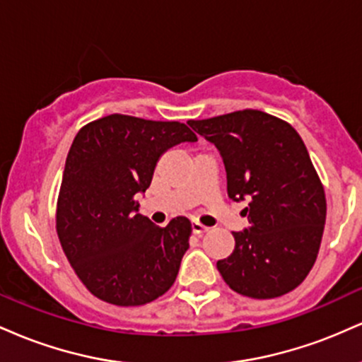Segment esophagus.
Masks as SVG:
<instances>
[{
  "label": "esophagus",
  "mask_w": 362,
  "mask_h": 362,
  "mask_svg": "<svg viewBox=\"0 0 362 362\" xmlns=\"http://www.w3.org/2000/svg\"><path fill=\"white\" fill-rule=\"evenodd\" d=\"M207 230H209V228L204 226V224H201V223H197V221L192 223V233H194V235L201 236V235H204Z\"/></svg>",
  "instance_id": "obj_1"
}]
</instances>
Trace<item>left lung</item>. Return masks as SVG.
I'll list each match as a JSON object with an SVG mask.
<instances>
[{
    "instance_id": "8db88e82",
    "label": "left lung",
    "mask_w": 362,
    "mask_h": 362,
    "mask_svg": "<svg viewBox=\"0 0 362 362\" xmlns=\"http://www.w3.org/2000/svg\"><path fill=\"white\" fill-rule=\"evenodd\" d=\"M189 126L221 153L230 199L248 201L250 226L233 233V253L216 264L224 282L255 300L298 288L317 260L327 216L325 190L301 136L253 109Z\"/></svg>"
}]
</instances>
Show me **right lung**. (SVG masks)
Returning a JSON list of instances; mask_svg holds the SVG:
<instances>
[{"label":"right lung","mask_w":362,"mask_h":362,"mask_svg":"<svg viewBox=\"0 0 362 362\" xmlns=\"http://www.w3.org/2000/svg\"><path fill=\"white\" fill-rule=\"evenodd\" d=\"M197 136L177 120L112 114L83 126L69 148L56 207L66 259L85 288L115 306H141L172 288L192 224L161 228L136 213L158 158Z\"/></svg>","instance_id":"add662e5"}]
</instances>
